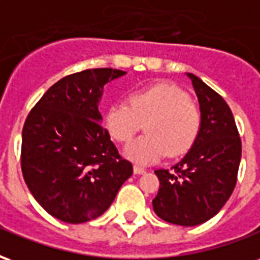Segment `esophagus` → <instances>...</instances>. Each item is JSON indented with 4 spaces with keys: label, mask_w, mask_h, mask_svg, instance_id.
<instances>
[{
    "label": "esophagus",
    "mask_w": 260,
    "mask_h": 260,
    "mask_svg": "<svg viewBox=\"0 0 260 260\" xmlns=\"http://www.w3.org/2000/svg\"><path fill=\"white\" fill-rule=\"evenodd\" d=\"M134 173L135 174H143V173H146V170L141 167V166H134Z\"/></svg>",
    "instance_id": "1"
}]
</instances>
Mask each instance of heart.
<instances>
[{
    "mask_svg": "<svg viewBox=\"0 0 260 260\" xmlns=\"http://www.w3.org/2000/svg\"><path fill=\"white\" fill-rule=\"evenodd\" d=\"M128 102L111 103L104 125L113 139L128 142L145 122L147 134L125 147V154L134 161L156 163L169 153L180 156L193 146L201 132L202 113L185 90L170 82H157L129 93Z\"/></svg>",
    "mask_w": 260,
    "mask_h": 260,
    "instance_id": "b5f03b06",
    "label": "heart"
}]
</instances>
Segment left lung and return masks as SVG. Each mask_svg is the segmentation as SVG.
Segmentation results:
<instances>
[{
	"instance_id": "obj_1",
	"label": "left lung",
	"mask_w": 260,
	"mask_h": 260,
	"mask_svg": "<svg viewBox=\"0 0 260 260\" xmlns=\"http://www.w3.org/2000/svg\"><path fill=\"white\" fill-rule=\"evenodd\" d=\"M188 76L201 106V132L185 157L154 171L160 188L153 209L164 221L191 227L217 214L234 191L241 138L223 97L193 74Z\"/></svg>"
}]
</instances>
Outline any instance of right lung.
Listing matches in <instances>:
<instances>
[{
  "instance_id": "add662e5",
  "label": "right lung",
  "mask_w": 260,
  "mask_h": 260,
  "mask_svg": "<svg viewBox=\"0 0 260 260\" xmlns=\"http://www.w3.org/2000/svg\"><path fill=\"white\" fill-rule=\"evenodd\" d=\"M122 75L113 68L68 75L27 114L22 174L35 199L61 221L79 224L102 216L134 173L100 124L97 110L103 86Z\"/></svg>"
}]
</instances>
